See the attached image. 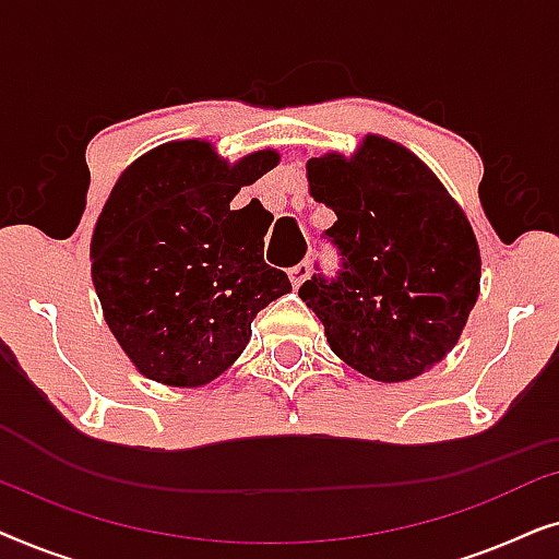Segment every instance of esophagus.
<instances>
[{"mask_svg":"<svg viewBox=\"0 0 559 559\" xmlns=\"http://www.w3.org/2000/svg\"><path fill=\"white\" fill-rule=\"evenodd\" d=\"M308 277H310V262H300V264H295L293 270H289V282H293L295 289L300 287Z\"/></svg>","mask_w":559,"mask_h":559,"instance_id":"1","label":"esophagus"}]
</instances>
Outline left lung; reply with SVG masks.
<instances>
[{
	"label": "left lung",
	"instance_id": "8db88e82",
	"mask_svg": "<svg viewBox=\"0 0 559 559\" xmlns=\"http://www.w3.org/2000/svg\"><path fill=\"white\" fill-rule=\"evenodd\" d=\"M310 195L335 211L333 282L300 297L331 350L373 381H409L461 338L480 293V249L465 211L404 144L366 134L350 157L308 159Z\"/></svg>",
	"mask_w": 559,
	"mask_h": 559
}]
</instances>
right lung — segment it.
Instances as JSON below:
<instances>
[{
    "label": "right lung",
    "mask_w": 559,
    "mask_h": 559,
    "mask_svg": "<svg viewBox=\"0 0 559 559\" xmlns=\"http://www.w3.org/2000/svg\"><path fill=\"white\" fill-rule=\"evenodd\" d=\"M277 163V150L228 163L211 142L175 140L119 175L91 236V280L142 377L211 384L247 348L257 312L293 289L264 264L262 205L231 211Z\"/></svg>",
    "instance_id": "right-lung-1"
}]
</instances>
